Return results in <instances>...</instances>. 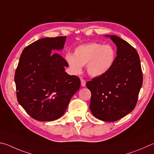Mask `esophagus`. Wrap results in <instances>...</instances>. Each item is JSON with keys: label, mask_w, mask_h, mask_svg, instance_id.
Segmentation results:
<instances>
[{"label": "esophagus", "mask_w": 154, "mask_h": 154, "mask_svg": "<svg viewBox=\"0 0 154 154\" xmlns=\"http://www.w3.org/2000/svg\"><path fill=\"white\" fill-rule=\"evenodd\" d=\"M81 86L82 87H85L86 86V81L85 80H83V79L81 80Z\"/></svg>", "instance_id": "34e87169"}]
</instances>
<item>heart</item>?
<instances>
[{
    "label": "heart",
    "instance_id": "1",
    "mask_svg": "<svg viewBox=\"0 0 154 154\" xmlns=\"http://www.w3.org/2000/svg\"><path fill=\"white\" fill-rule=\"evenodd\" d=\"M66 61L74 74L82 72V66L87 65V71L92 77H100L112 68L116 60V51L109 45L91 42L78 47L74 55L67 53Z\"/></svg>",
    "mask_w": 154,
    "mask_h": 154
}]
</instances>
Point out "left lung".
<instances>
[{"label":"left lung","instance_id":"obj_1","mask_svg":"<svg viewBox=\"0 0 154 154\" xmlns=\"http://www.w3.org/2000/svg\"><path fill=\"white\" fill-rule=\"evenodd\" d=\"M109 37L117 47L116 57L109 71L87 82L91 92L90 109L94 116L106 122L125 117L136 106L143 84L139 54L125 40Z\"/></svg>","mask_w":154,"mask_h":154}]
</instances>
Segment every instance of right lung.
Returning a JSON list of instances; mask_svg holds the SVG:
<instances>
[{"label":"right lung","instance_id":"add662e5","mask_svg":"<svg viewBox=\"0 0 154 154\" xmlns=\"http://www.w3.org/2000/svg\"><path fill=\"white\" fill-rule=\"evenodd\" d=\"M66 36L45 38L22 51L15 71L17 99L26 112L38 121H53L64 114L80 79L65 72L67 62L52 50L63 48Z\"/></svg>","mask_w":154,"mask_h":154}]
</instances>
